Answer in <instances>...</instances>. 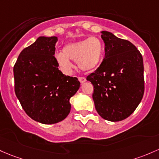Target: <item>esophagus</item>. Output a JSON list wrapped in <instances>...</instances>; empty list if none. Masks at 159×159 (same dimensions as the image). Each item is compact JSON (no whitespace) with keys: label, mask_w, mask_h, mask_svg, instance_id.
Wrapping results in <instances>:
<instances>
[{"label":"esophagus","mask_w":159,"mask_h":159,"mask_svg":"<svg viewBox=\"0 0 159 159\" xmlns=\"http://www.w3.org/2000/svg\"><path fill=\"white\" fill-rule=\"evenodd\" d=\"M78 80H79V81L81 84L86 81V78H85L84 77H78Z\"/></svg>","instance_id":"esophagus-1"}]
</instances>
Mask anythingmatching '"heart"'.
<instances>
[{
    "label": "heart",
    "instance_id": "b5f03b06",
    "mask_svg": "<svg viewBox=\"0 0 159 159\" xmlns=\"http://www.w3.org/2000/svg\"><path fill=\"white\" fill-rule=\"evenodd\" d=\"M103 43L99 38L92 37L66 44L62 53L57 54L59 65L66 72L72 69L71 60L75 61L78 68L85 71L95 69L100 63L103 55Z\"/></svg>",
    "mask_w": 159,
    "mask_h": 159
}]
</instances>
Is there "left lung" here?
<instances>
[{"label": "left lung", "mask_w": 159, "mask_h": 159, "mask_svg": "<svg viewBox=\"0 0 159 159\" xmlns=\"http://www.w3.org/2000/svg\"><path fill=\"white\" fill-rule=\"evenodd\" d=\"M102 34L105 58L87 80L93 86L98 114L107 121H119L134 112L143 97V61L131 42L109 31Z\"/></svg>", "instance_id": "obj_1"}]
</instances>
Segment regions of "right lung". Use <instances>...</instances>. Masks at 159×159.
<instances>
[{
    "label": "right lung",
    "mask_w": 159,
    "mask_h": 159,
    "mask_svg": "<svg viewBox=\"0 0 159 159\" xmlns=\"http://www.w3.org/2000/svg\"><path fill=\"white\" fill-rule=\"evenodd\" d=\"M57 37H39L21 52L13 67L15 93L31 118L45 125L64 120L69 99L79 89L75 77L62 74L54 57Z\"/></svg>",
    "instance_id": "add662e5"
}]
</instances>
